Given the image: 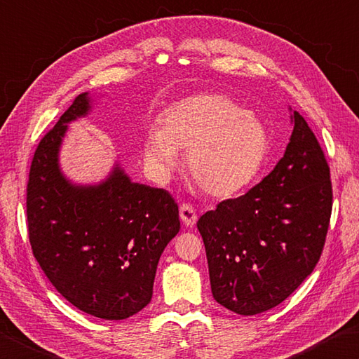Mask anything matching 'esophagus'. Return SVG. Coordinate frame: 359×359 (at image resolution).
<instances>
[{"label": "esophagus", "mask_w": 359, "mask_h": 359, "mask_svg": "<svg viewBox=\"0 0 359 359\" xmlns=\"http://www.w3.org/2000/svg\"><path fill=\"white\" fill-rule=\"evenodd\" d=\"M180 219L187 227H193L196 221H198V215H196L194 207L189 205V203H182V205H180Z\"/></svg>", "instance_id": "obj_1"}]
</instances>
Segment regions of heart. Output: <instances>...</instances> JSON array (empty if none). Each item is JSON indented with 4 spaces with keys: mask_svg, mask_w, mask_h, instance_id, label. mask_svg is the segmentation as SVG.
Masks as SVG:
<instances>
[{
    "mask_svg": "<svg viewBox=\"0 0 359 359\" xmlns=\"http://www.w3.org/2000/svg\"><path fill=\"white\" fill-rule=\"evenodd\" d=\"M188 149V174L203 193L229 198L250 185L269 154V135L257 116L217 93L189 96L160 116L143 142V157L160 179L179 166Z\"/></svg>",
    "mask_w": 359,
    "mask_h": 359,
    "instance_id": "heart-1",
    "label": "heart"
}]
</instances>
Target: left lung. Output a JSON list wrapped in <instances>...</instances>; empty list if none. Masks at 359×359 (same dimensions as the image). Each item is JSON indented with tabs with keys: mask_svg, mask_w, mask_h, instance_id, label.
<instances>
[{
	"mask_svg": "<svg viewBox=\"0 0 359 359\" xmlns=\"http://www.w3.org/2000/svg\"><path fill=\"white\" fill-rule=\"evenodd\" d=\"M285 156L236 199L198 221L213 297L252 316L282 304L310 276L324 250L333 188L325 154L299 111Z\"/></svg>",
	"mask_w": 359,
	"mask_h": 359,
	"instance_id": "left-lung-1",
	"label": "left lung"
}]
</instances>
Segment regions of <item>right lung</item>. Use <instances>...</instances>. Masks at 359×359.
Wrapping results in <instances>:
<instances>
[{"label": "right lung", "instance_id": "1", "mask_svg": "<svg viewBox=\"0 0 359 359\" xmlns=\"http://www.w3.org/2000/svg\"><path fill=\"white\" fill-rule=\"evenodd\" d=\"M90 110L76 97L40 140L26 188L32 254L69 304L96 318H130L149 304L161 252L179 233V207L161 188L133 184L121 168L96 187L63 177L57 154L67 123Z\"/></svg>", "mask_w": 359, "mask_h": 359}]
</instances>
